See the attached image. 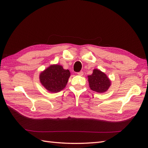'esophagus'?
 Here are the masks:
<instances>
[{"instance_id": "obj_1", "label": "esophagus", "mask_w": 148, "mask_h": 148, "mask_svg": "<svg viewBox=\"0 0 148 148\" xmlns=\"http://www.w3.org/2000/svg\"><path fill=\"white\" fill-rule=\"evenodd\" d=\"M83 71H79V72H78L77 74L78 75H79V76H83Z\"/></svg>"}]
</instances>
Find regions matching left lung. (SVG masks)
Returning a JSON list of instances; mask_svg holds the SVG:
<instances>
[{
  "instance_id": "8db88e82",
  "label": "left lung",
  "mask_w": 148,
  "mask_h": 148,
  "mask_svg": "<svg viewBox=\"0 0 148 148\" xmlns=\"http://www.w3.org/2000/svg\"><path fill=\"white\" fill-rule=\"evenodd\" d=\"M89 88L91 90L99 93L105 92L111 85L110 79L106 74L98 69H94L92 73L88 76Z\"/></svg>"
}]
</instances>
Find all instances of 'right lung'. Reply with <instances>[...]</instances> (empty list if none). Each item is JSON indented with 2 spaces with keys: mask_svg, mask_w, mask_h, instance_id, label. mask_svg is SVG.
<instances>
[{
  "mask_svg": "<svg viewBox=\"0 0 148 148\" xmlns=\"http://www.w3.org/2000/svg\"><path fill=\"white\" fill-rule=\"evenodd\" d=\"M70 77L69 70L64 69L60 65L53 64L39 74L41 84L51 92H58L64 89Z\"/></svg>",
  "mask_w": 148,
  "mask_h": 148,
  "instance_id": "obj_1",
  "label": "right lung"
}]
</instances>
